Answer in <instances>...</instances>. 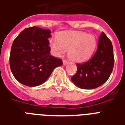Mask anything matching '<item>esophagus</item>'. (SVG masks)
<instances>
[{
  "instance_id": "obj_1",
  "label": "esophagus",
  "mask_w": 125,
  "mask_h": 125,
  "mask_svg": "<svg viewBox=\"0 0 125 125\" xmlns=\"http://www.w3.org/2000/svg\"><path fill=\"white\" fill-rule=\"evenodd\" d=\"M67 63H68V62H67V60H63V64L64 65L67 64Z\"/></svg>"
}]
</instances>
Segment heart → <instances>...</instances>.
I'll return each instance as SVG.
<instances>
[{
    "label": "heart",
    "mask_w": 125,
    "mask_h": 125,
    "mask_svg": "<svg viewBox=\"0 0 125 125\" xmlns=\"http://www.w3.org/2000/svg\"><path fill=\"white\" fill-rule=\"evenodd\" d=\"M97 45V40L92 34L85 32H65L59 39H52L50 46L54 54L60 56L69 51V57L76 62L86 60L93 54Z\"/></svg>",
    "instance_id": "heart-1"
}]
</instances>
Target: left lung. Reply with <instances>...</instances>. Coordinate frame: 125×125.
I'll list each match as a JSON object with an SVG mask.
<instances>
[{
    "label": "left lung",
    "mask_w": 125,
    "mask_h": 125,
    "mask_svg": "<svg viewBox=\"0 0 125 125\" xmlns=\"http://www.w3.org/2000/svg\"><path fill=\"white\" fill-rule=\"evenodd\" d=\"M114 65L112 44L106 34L102 32L95 54L86 62L76 64L77 71L71 77V80L82 89H95L108 80Z\"/></svg>",
    "instance_id": "8db88e82"
}]
</instances>
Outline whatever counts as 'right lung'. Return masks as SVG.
Wrapping results in <instances>:
<instances>
[{
  "label": "right lung",
  "instance_id": "obj_1",
  "mask_svg": "<svg viewBox=\"0 0 125 125\" xmlns=\"http://www.w3.org/2000/svg\"><path fill=\"white\" fill-rule=\"evenodd\" d=\"M51 30L33 26L22 30L13 42L10 66L13 75L23 85L34 87L46 81L61 59L50 54Z\"/></svg>",
  "mask_w": 125,
  "mask_h": 125
}]
</instances>
